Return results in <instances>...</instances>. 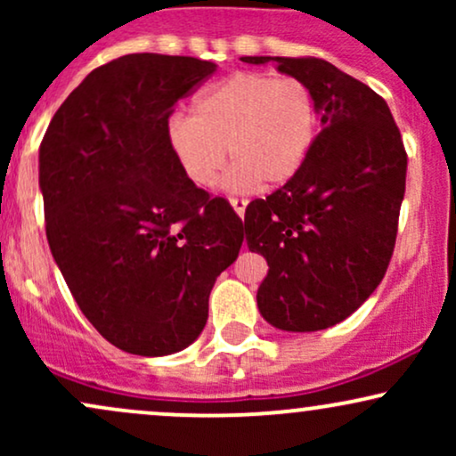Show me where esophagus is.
<instances>
[{
    "label": "esophagus",
    "instance_id": "34e87169",
    "mask_svg": "<svg viewBox=\"0 0 456 456\" xmlns=\"http://www.w3.org/2000/svg\"><path fill=\"white\" fill-rule=\"evenodd\" d=\"M229 203H232L235 214H238L240 218H244V210L246 206H248V201H246V199H229Z\"/></svg>",
    "mask_w": 456,
    "mask_h": 456
}]
</instances>
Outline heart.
Masks as SVG:
<instances>
[{"mask_svg":"<svg viewBox=\"0 0 456 456\" xmlns=\"http://www.w3.org/2000/svg\"><path fill=\"white\" fill-rule=\"evenodd\" d=\"M319 128L317 98L296 77L240 72L192 101L191 118L174 115L167 145L192 184L212 188L232 162L227 184L276 188L302 169Z\"/></svg>","mask_w":456,"mask_h":456,"instance_id":"heart-1","label":"heart"}]
</instances>
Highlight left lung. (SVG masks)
Returning a JSON list of instances; mask_svg holds the SVG:
<instances>
[{"label":"left lung","mask_w":456,"mask_h":456,"mask_svg":"<svg viewBox=\"0 0 456 456\" xmlns=\"http://www.w3.org/2000/svg\"><path fill=\"white\" fill-rule=\"evenodd\" d=\"M276 61L317 98L322 133L302 169L244 214L246 244L270 270L257 289L261 317L287 332L347 319L378 289L395 250L407 154L388 104L317 57Z\"/></svg>","instance_id":"8db88e82"}]
</instances>
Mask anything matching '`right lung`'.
<instances>
[{"mask_svg": "<svg viewBox=\"0 0 456 456\" xmlns=\"http://www.w3.org/2000/svg\"><path fill=\"white\" fill-rule=\"evenodd\" d=\"M216 70L197 57L130 53L83 78L38 156L46 240L83 315L115 347L169 355L208 322L244 227L182 174L167 145L175 102Z\"/></svg>", "mask_w": 456, "mask_h": 456, "instance_id": "obj_1", "label": "right lung"}]
</instances>
